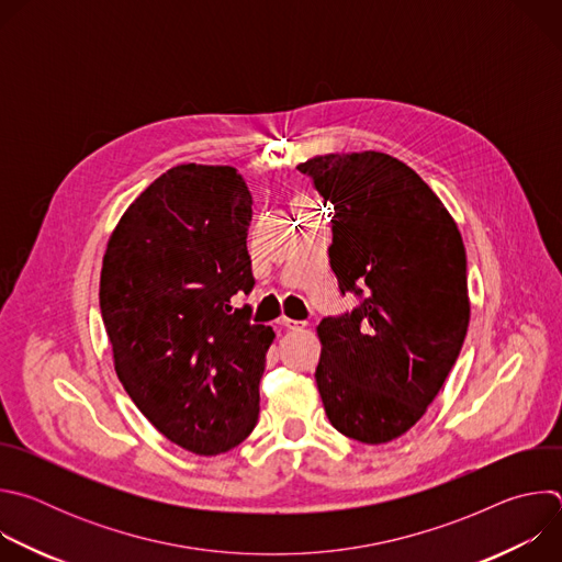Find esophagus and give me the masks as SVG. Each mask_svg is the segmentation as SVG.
Returning <instances> with one entry per match:
<instances>
[{
    "label": "esophagus",
    "mask_w": 562,
    "mask_h": 562,
    "mask_svg": "<svg viewBox=\"0 0 562 562\" xmlns=\"http://www.w3.org/2000/svg\"><path fill=\"white\" fill-rule=\"evenodd\" d=\"M278 325H280V327H284V329H291V331H295V329H304V327H306V323H302V319H291V317H280V319H278Z\"/></svg>",
    "instance_id": "esophagus-1"
}]
</instances>
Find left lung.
<instances>
[{"label":"left lung","instance_id":"8db88e82","mask_svg":"<svg viewBox=\"0 0 562 562\" xmlns=\"http://www.w3.org/2000/svg\"><path fill=\"white\" fill-rule=\"evenodd\" d=\"M331 206L329 262L358 306L317 325L315 382L331 425L364 445L409 431L469 327L467 254L438 195L400 159L364 150L300 165Z\"/></svg>","mask_w":562,"mask_h":562}]
</instances>
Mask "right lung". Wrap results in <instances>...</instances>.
<instances>
[{
	"label": "right lung",
	"mask_w": 562,
	"mask_h": 562,
	"mask_svg": "<svg viewBox=\"0 0 562 562\" xmlns=\"http://www.w3.org/2000/svg\"><path fill=\"white\" fill-rule=\"evenodd\" d=\"M251 191L233 167L180 165L122 215L102 262L100 308L120 382L171 442L215 456L258 425L276 338L235 293L256 280Z\"/></svg>",
	"instance_id": "obj_1"
}]
</instances>
